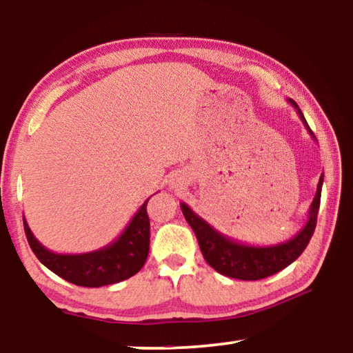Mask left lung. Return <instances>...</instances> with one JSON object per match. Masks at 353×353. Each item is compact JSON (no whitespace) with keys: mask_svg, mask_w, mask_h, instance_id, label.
<instances>
[{"mask_svg":"<svg viewBox=\"0 0 353 353\" xmlns=\"http://www.w3.org/2000/svg\"><path fill=\"white\" fill-rule=\"evenodd\" d=\"M288 103L294 107L303 126L316 140L299 105L292 99H288ZM322 183H324V174L319 177L318 190H316L314 199L310 205L305 225L290 240L272 244V246H250V244L236 241L218 232L205 219H202L199 214L191 210L185 202H181V208L185 219L198 238L202 255L214 271L238 280H260L285 270L305 250L308 241L312 240L316 219H318Z\"/></svg>","mask_w":353,"mask_h":353,"instance_id":"obj_1","label":"left lung"}]
</instances>
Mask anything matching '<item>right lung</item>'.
<instances>
[{
	"label": "right lung",
	"instance_id": "add662e5",
	"mask_svg": "<svg viewBox=\"0 0 353 353\" xmlns=\"http://www.w3.org/2000/svg\"><path fill=\"white\" fill-rule=\"evenodd\" d=\"M149 198L134 214L126 229L115 241L85 254H56L46 249L29 229L25 219V232L35 256L48 270L77 286H98L123 282L139 272L149 254V216L146 212Z\"/></svg>",
	"mask_w": 353,
	"mask_h": 353
}]
</instances>
